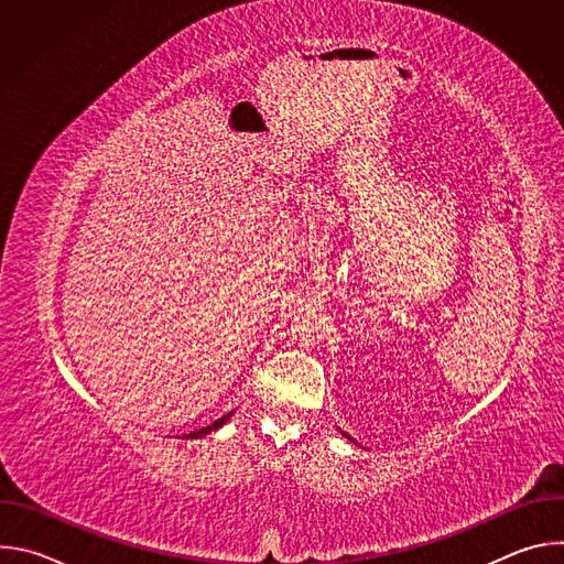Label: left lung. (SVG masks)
<instances>
[{"instance_id":"1","label":"left lung","mask_w":564,"mask_h":564,"mask_svg":"<svg viewBox=\"0 0 564 564\" xmlns=\"http://www.w3.org/2000/svg\"><path fill=\"white\" fill-rule=\"evenodd\" d=\"M339 431H341V429H339ZM341 435H344V437H348V440H350V442H355V440H352V437H350V435H348V433H344V431H341Z\"/></svg>"}]
</instances>
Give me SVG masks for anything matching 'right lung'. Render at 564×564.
<instances>
[{"label": "right lung", "instance_id": "1", "mask_svg": "<svg viewBox=\"0 0 564 564\" xmlns=\"http://www.w3.org/2000/svg\"><path fill=\"white\" fill-rule=\"evenodd\" d=\"M231 415H234V411H231V413H227V415H223V417H220V420H216L214 424H209V426H205V429H200V431H194V433L185 435V440H196V437H205L207 433H212V431H218V429H220V426H223V424H225V422H227V420H229Z\"/></svg>", "mask_w": 564, "mask_h": 564}]
</instances>
